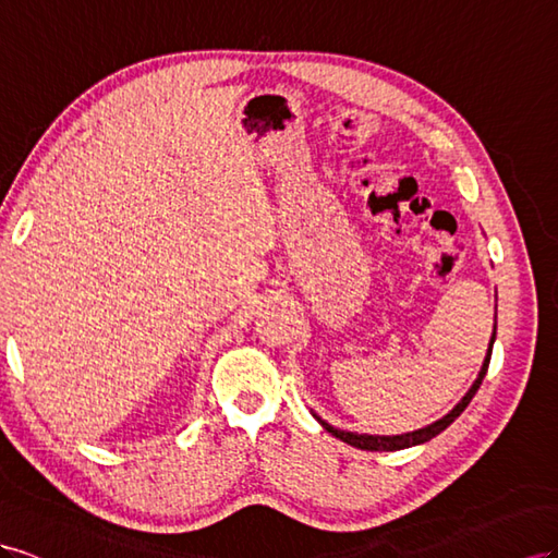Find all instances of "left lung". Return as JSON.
I'll use <instances>...</instances> for the list:
<instances>
[{"mask_svg":"<svg viewBox=\"0 0 558 558\" xmlns=\"http://www.w3.org/2000/svg\"><path fill=\"white\" fill-rule=\"evenodd\" d=\"M496 323H493V333H490V341H488V350H486V357H484V364H482V369H480V376L474 378V384L470 386V390L465 392V397L463 400H460L447 416H441L439 421H435V423H429V425H425V427H421V429H413V433H404V435H360V433H348V429H339V427H333V425H329L327 421H323L320 416H317V413L311 409V413L315 416V421L320 423L329 435H333L337 439H341V441H345V444H350V447H355V449H362V451H400V449H409V447H418V444H425V441H429L433 437H437L441 429H447L460 413H463L465 409H468V404L472 402V397L476 395V390H480V386H482V380H484V376H486V369H488V362H490V353H493V341H496Z\"/></svg>","mask_w":558,"mask_h":558,"instance_id":"8db88e82","label":"left lung"}]
</instances>
